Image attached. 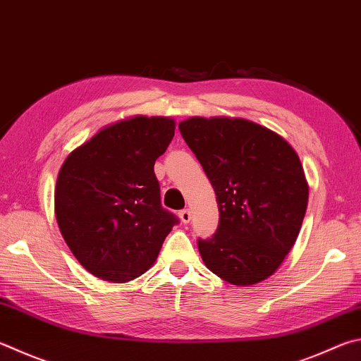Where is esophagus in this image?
<instances>
[{
    "label": "esophagus",
    "instance_id": "esophagus-1",
    "mask_svg": "<svg viewBox=\"0 0 361 361\" xmlns=\"http://www.w3.org/2000/svg\"><path fill=\"white\" fill-rule=\"evenodd\" d=\"M180 219L185 222V224H188L189 221H191V212H189L188 208H185V209H181L180 212Z\"/></svg>",
    "mask_w": 361,
    "mask_h": 361
}]
</instances>
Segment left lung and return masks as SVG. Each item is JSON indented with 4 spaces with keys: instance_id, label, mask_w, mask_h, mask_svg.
<instances>
[{
    "instance_id": "1",
    "label": "left lung",
    "mask_w": 361,
    "mask_h": 361,
    "mask_svg": "<svg viewBox=\"0 0 361 361\" xmlns=\"http://www.w3.org/2000/svg\"><path fill=\"white\" fill-rule=\"evenodd\" d=\"M216 192L219 224L197 240L209 271L252 286L278 270L300 233L307 183L283 137L241 118H189L178 124Z\"/></svg>"
}]
</instances>
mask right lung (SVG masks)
<instances>
[{
    "label": "right lung",
    "mask_w": 361,
    "mask_h": 361,
    "mask_svg": "<svg viewBox=\"0 0 361 361\" xmlns=\"http://www.w3.org/2000/svg\"><path fill=\"white\" fill-rule=\"evenodd\" d=\"M173 135L170 118H129L99 130L61 166L55 189L58 227L94 276L110 283L139 278L180 222L161 205L154 175V162Z\"/></svg>",
    "instance_id": "obj_1"
}]
</instances>
